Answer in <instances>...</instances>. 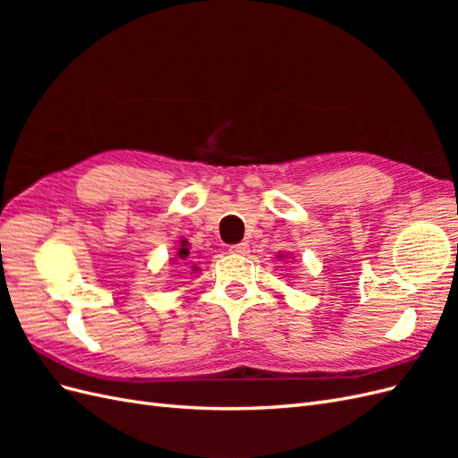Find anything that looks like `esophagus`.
<instances>
[{"label": "esophagus", "mask_w": 458, "mask_h": 458, "mask_svg": "<svg viewBox=\"0 0 458 458\" xmlns=\"http://www.w3.org/2000/svg\"><path fill=\"white\" fill-rule=\"evenodd\" d=\"M229 252L231 254H241V256L248 254V242H239V244L229 246Z\"/></svg>", "instance_id": "obj_1"}]
</instances>
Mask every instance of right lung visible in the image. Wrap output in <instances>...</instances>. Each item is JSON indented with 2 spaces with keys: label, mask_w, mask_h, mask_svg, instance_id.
<instances>
[{
  "label": "right lung",
  "mask_w": 458,
  "mask_h": 458,
  "mask_svg": "<svg viewBox=\"0 0 458 458\" xmlns=\"http://www.w3.org/2000/svg\"><path fill=\"white\" fill-rule=\"evenodd\" d=\"M177 259L189 261V246H187V241H183V242H182V248H179V250H177ZM195 271H197V267H195Z\"/></svg>",
  "instance_id": "obj_1"
}]
</instances>
